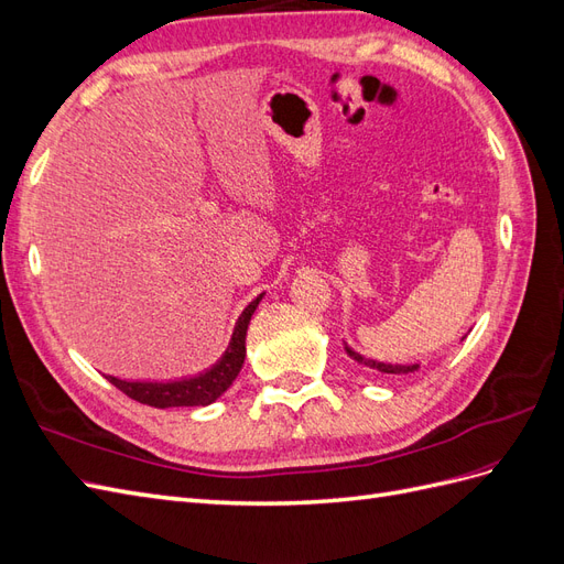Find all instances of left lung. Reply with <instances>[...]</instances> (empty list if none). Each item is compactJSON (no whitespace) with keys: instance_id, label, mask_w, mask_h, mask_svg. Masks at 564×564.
<instances>
[{"instance_id":"left-lung-1","label":"left lung","mask_w":564,"mask_h":564,"mask_svg":"<svg viewBox=\"0 0 564 564\" xmlns=\"http://www.w3.org/2000/svg\"><path fill=\"white\" fill-rule=\"evenodd\" d=\"M346 352H348V357H352L355 362H360V365L371 367V369H379V371H383V373H409V371H416V369H419V365H386V362H377V360H367V357L357 355V352H355L352 348H348V346H346Z\"/></svg>"}]
</instances>
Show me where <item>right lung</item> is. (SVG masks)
Wrapping results in <instances>:
<instances>
[{"label": "right lung", "instance_id": "right-lung-1", "mask_svg": "<svg viewBox=\"0 0 564 564\" xmlns=\"http://www.w3.org/2000/svg\"><path fill=\"white\" fill-rule=\"evenodd\" d=\"M263 299L256 296L247 308L242 311L240 319L235 324V332L230 338V346L226 348L224 357L207 369L197 373V377L191 379H181V381H169V383H150V381H122L115 377H106L115 388H119L129 395L131 400L148 404V406H158V409H166V406H204L216 402L224 392L232 386V381L240 373L242 365H245V355H247V329H249V319L256 311V305Z\"/></svg>", "mask_w": 564, "mask_h": 564}]
</instances>
